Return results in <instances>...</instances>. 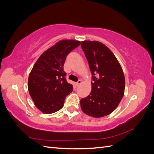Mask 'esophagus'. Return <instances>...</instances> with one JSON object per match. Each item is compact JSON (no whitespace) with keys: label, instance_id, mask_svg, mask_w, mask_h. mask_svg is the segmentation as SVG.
Instances as JSON below:
<instances>
[{"label":"esophagus","instance_id":"esophagus-1","mask_svg":"<svg viewBox=\"0 0 154 154\" xmlns=\"http://www.w3.org/2000/svg\"><path fill=\"white\" fill-rule=\"evenodd\" d=\"M82 81H81L80 80H79L76 82V85H77V86H79V85L82 84Z\"/></svg>","mask_w":154,"mask_h":154}]
</instances>
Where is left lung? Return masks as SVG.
I'll return each instance as SVG.
<instances>
[{
	"instance_id": "obj_1",
	"label": "left lung",
	"mask_w": 154,
	"mask_h": 154,
	"mask_svg": "<svg viewBox=\"0 0 154 154\" xmlns=\"http://www.w3.org/2000/svg\"><path fill=\"white\" fill-rule=\"evenodd\" d=\"M85 53L92 74V91L80 100L86 114L101 118L116 109L124 95L125 80L123 70L112 51L97 41H83Z\"/></svg>"
}]
</instances>
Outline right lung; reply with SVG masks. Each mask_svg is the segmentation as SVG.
<instances>
[{
	"instance_id": "add662e5",
	"label": "right lung",
	"mask_w": 154,
	"mask_h": 154,
	"mask_svg": "<svg viewBox=\"0 0 154 154\" xmlns=\"http://www.w3.org/2000/svg\"><path fill=\"white\" fill-rule=\"evenodd\" d=\"M81 44L80 41L63 40L42 54L28 79V90L35 106L45 114L62 108L65 99L73 90L66 80L63 65L67 56Z\"/></svg>"
}]
</instances>
